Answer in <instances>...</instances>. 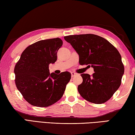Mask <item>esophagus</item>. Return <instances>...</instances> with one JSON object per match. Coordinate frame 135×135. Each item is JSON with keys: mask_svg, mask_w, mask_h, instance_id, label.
<instances>
[{"mask_svg": "<svg viewBox=\"0 0 135 135\" xmlns=\"http://www.w3.org/2000/svg\"><path fill=\"white\" fill-rule=\"evenodd\" d=\"M71 77H73L76 76L77 74H76V73H74V72H71Z\"/></svg>", "mask_w": 135, "mask_h": 135, "instance_id": "esophagus-1", "label": "esophagus"}]
</instances>
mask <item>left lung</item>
I'll return each instance as SVG.
<instances>
[{"mask_svg": "<svg viewBox=\"0 0 135 135\" xmlns=\"http://www.w3.org/2000/svg\"><path fill=\"white\" fill-rule=\"evenodd\" d=\"M64 39L79 54L80 64L94 69L91 76L81 74L80 95L93 104L106 102L122 83L124 67L119 52L105 38L93 34L64 36Z\"/></svg>", "mask_w": 135, "mask_h": 135, "instance_id": "1", "label": "left lung"}]
</instances>
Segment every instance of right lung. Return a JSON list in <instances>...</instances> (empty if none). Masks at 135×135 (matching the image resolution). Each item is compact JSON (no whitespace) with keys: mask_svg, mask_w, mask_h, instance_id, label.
<instances>
[{"mask_svg":"<svg viewBox=\"0 0 135 135\" xmlns=\"http://www.w3.org/2000/svg\"><path fill=\"white\" fill-rule=\"evenodd\" d=\"M63 44L58 37L38 41L22 52L14 68L18 90L29 104L47 107L64 95L71 79L68 71L49 73V65L57 60V52Z\"/></svg>","mask_w":135,"mask_h":135,"instance_id":"1","label":"right lung"}]
</instances>
